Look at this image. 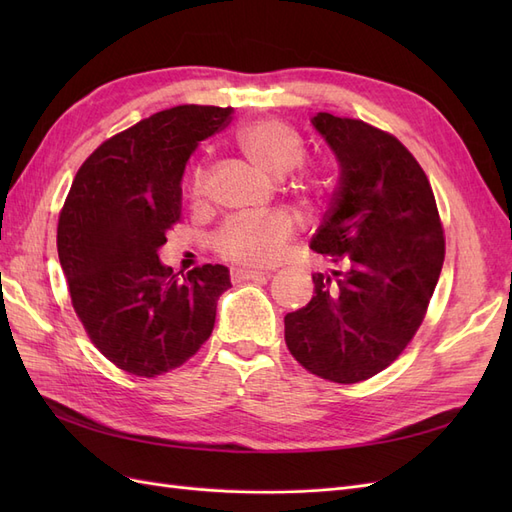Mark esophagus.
<instances>
[{"label":"esophagus","instance_id":"obj_1","mask_svg":"<svg viewBox=\"0 0 512 512\" xmlns=\"http://www.w3.org/2000/svg\"><path fill=\"white\" fill-rule=\"evenodd\" d=\"M269 275V271H260V269H245V267H232L230 277L232 282H247V280H258V277Z\"/></svg>","mask_w":512,"mask_h":512}]
</instances>
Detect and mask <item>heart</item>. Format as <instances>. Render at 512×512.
I'll return each instance as SVG.
<instances>
[{
    "label": "heart",
    "mask_w": 512,
    "mask_h": 512,
    "mask_svg": "<svg viewBox=\"0 0 512 512\" xmlns=\"http://www.w3.org/2000/svg\"><path fill=\"white\" fill-rule=\"evenodd\" d=\"M237 145L260 173L275 179L286 177L303 160L301 136L280 121H254L241 128ZM203 190L205 177L198 170L192 185L194 198L203 194ZM290 235L292 226L284 215L232 220L215 237V250L224 258L243 262V265H269L282 254Z\"/></svg>",
    "instance_id": "1"
}]
</instances>
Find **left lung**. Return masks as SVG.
<instances>
[{
	"mask_svg": "<svg viewBox=\"0 0 512 512\" xmlns=\"http://www.w3.org/2000/svg\"><path fill=\"white\" fill-rule=\"evenodd\" d=\"M312 126L339 183L309 247L337 269L312 277L314 297L286 314L284 337L307 371L354 384L389 367L421 327L444 235L429 179L395 136L331 113Z\"/></svg>",
	"mask_w": 512,
	"mask_h": 512,
	"instance_id": "1",
	"label": "left lung"
}]
</instances>
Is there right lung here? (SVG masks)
Returning a JSON list of instances; mask_svg holds the SVG:
<instances>
[{"mask_svg": "<svg viewBox=\"0 0 512 512\" xmlns=\"http://www.w3.org/2000/svg\"><path fill=\"white\" fill-rule=\"evenodd\" d=\"M232 108L185 104L108 138L76 173L59 215L57 252L76 316L119 369L153 378L203 346L230 288L224 265L188 277L158 256L181 218V179L198 143Z\"/></svg>", "mask_w": 512, "mask_h": 512, "instance_id": "right-lung-1", "label": "right lung"}]
</instances>
